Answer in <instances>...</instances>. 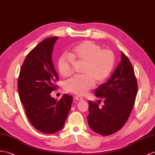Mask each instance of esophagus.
Masks as SVG:
<instances>
[{"mask_svg": "<svg viewBox=\"0 0 155 155\" xmlns=\"http://www.w3.org/2000/svg\"><path fill=\"white\" fill-rule=\"evenodd\" d=\"M74 100H77V101H81V100H83V98L82 97H80V96H75Z\"/></svg>", "mask_w": 155, "mask_h": 155, "instance_id": "esophagus-1", "label": "esophagus"}]
</instances>
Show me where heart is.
Wrapping results in <instances>:
<instances>
[{
    "instance_id": "heart-1",
    "label": "heart",
    "mask_w": 155,
    "mask_h": 155,
    "mask_svg": "<svg viewBox=\"0 0 155 155\" xmlns=\"http://www.w3.org/2000/svg\"><path fill=\"white\" fill-rule=\"evenodd\" d=\"M115 62L112 50L101 47L90 41H85L74 46L69 55L59 58L58 66L63 77H70L74 72V65L83 63V75L70 78L64 84V89L71 93L83 96L96 84H101L111 73Z\"/></svg>"
}]
</instances>
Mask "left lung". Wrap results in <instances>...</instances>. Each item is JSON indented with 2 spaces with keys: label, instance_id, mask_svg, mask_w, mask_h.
I'll return each mask as SVG.
<instances>
[{
  "label": "left lung",
  "instance_id": "8db88e82",
  "mask_svg": "<svg viewBox=\"0 0 155 155\" xmlns=\"http://www.w3.org/2000/svg\"><path fill=\"white\" fill-rule=\"evenodd\" d=\"M121 61L108 81L95 90L96 96L104 99V105L88 101V125L94 132L109 136L125 124L134 106L137 82L130 59L122 51Z\"/></svg>",
  "mask_w": 155,
  "mask_h": 155
}]
</instances>
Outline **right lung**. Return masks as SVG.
<instances>
[{
  "label": "right lung",
  "mask_w": 155,
  "mask_h": 155,
  "mask_svg": "<svg viewBox=\"0 0 155 155\" xmlns=\"http://www.w3.org/2000/svg\"><path fill=\"white\" fill-rule=\"evenodd\" d=\"M58 38L45 39L27 54L18 81L19 96L27 118L37 130L48 134L63 128L73 102L71 95L65 94L57 101L50 94L57 89L59 80L51 59Z\"/></svg>",
  "instance_id": "right-lung-1"
}]
</instances>
